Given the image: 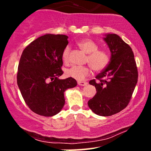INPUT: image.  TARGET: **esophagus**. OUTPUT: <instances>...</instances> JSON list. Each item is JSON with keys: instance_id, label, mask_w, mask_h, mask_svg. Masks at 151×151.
I'll return each mask as SVG.
<instances>
[{"instance_id": "esophagus-1", "label": "esophagus", "mask_w": 151, "mask_h": 151, "mask_svg": "<svg viewBox=\"0 0 151 151\" xmlns=\"http://www.w3.org/2000/svg\"><path fill=\"white\" fill-rule=\"evenodd\" d=\"M78 84L79 86H86L87 84V82H86V81H78Z\"/></svg>"}]
</instances>
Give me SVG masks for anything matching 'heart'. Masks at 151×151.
<instances>
[{
	"instance_id": "b5f03b06",
	"label": "heart",
	"mask_w": 151,
	"mask_h": 151,
	"mask_svg": "<svg viewBox=\"0 0 151 151\" xmlns=\"http://www.w3.org/2000/svg\"><path fill=\"white\" fill-rule=\"evenodd\" d=\"M77 45L81 50L87 54L85 62L91 66L92 70L96 72L104 70L111 61L110 54L106 50L99 49V45L92 40L86 38L79 40ZM70 48L67 46L62 52V60L67 63L70 60ZM91 73L89 66H72L66 71V74L68 77L83 81Z\"/></svg>"
}]
</instances>
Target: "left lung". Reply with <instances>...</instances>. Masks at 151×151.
I'll return each instance as SVG.
<instances>
[{
	"instance_id": "obj_1",
	"label": "left lung",
	"mask_w": 151,
	"mask_h": 151,
	"mask_svg": "<svg viewBox=\"0 0 151 151\" xmlns=\"http://www.w3.org/2000/svg\"><path fill=\"white\" fill-rule=\"evenodd\" d=\"M104 40L111 58L109 65L96 79L89 81L96 94L88 106L97 115L109 116L127 106L138 81V68L132 49L119 35L108 34Z\"/></svg>"
}]
</instances>
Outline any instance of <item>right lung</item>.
Masks as SVG:
<instances>
[{
    "mask_svg": "<svg viewBox=\"0 0 151 151\" xmlns=\"http://www.w3.org/2000/svg\"><path fill=\"white\" fill-rule=\"evenodd\" d=\"M65 35L47 34L30 43L18 64L17 83L25 104L43 116H52L63 108L64 92L77 85L75 79L62 75V52L68 44Z\"/></svg>",
    "mask_w": 151,
    "mask_h": 151,
    "instance_id": "right-lung-1",
    "label": "right lung"
}]
</instances>
